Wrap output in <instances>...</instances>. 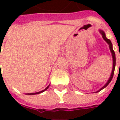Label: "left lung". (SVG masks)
<instances>
[{
	"mask_svg": "<svg viewBox=\"0 0 120 120\" xmlns=\"http://www.w3.org/2000/svg\"><path fill=\"white\" fill-rule=\"evenodd\" d=\"M99 33H101V35H102V37H103V39H104V41L107 43L109 45V50H110V52L112 53V59H113V68H112V73H111V75L109 77V79L107 81V83L105 84V85L100 89L98 91H95V93H98V92H99L101 90H102L103 89H104L105 87H106L108 84L110 83V81H112V78H113V73H114V70H115V67H116V55H115V52H114V51H113V47H112V42H111V41L108 39H107V37H106V36H105V33H104V30H101V29H99Z\"/></svg>",
	"mask_w": 120,
	"mask_h": 120,
	"instance_id": "obj_1",
	"label": "left lung"
}]
</instances>
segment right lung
Here are the masks:
<instances>
[{"label":"right lung","mask_w":120,"mask_h":120,"mask_svg":"<svg viewBox=\"0 0 120 120\" xmlns=\"http://www.w3.org/2000/svg\"><path fill=\"white\" fill-rule=\"evenodd\" d=\"M49 85H48L45 90H42V91H39V92H36V93H32V94H29V95H35V94H41V93H42V92H43V91H45V90H47V89L49 88Z\"/></svg>","instance_id":"obj_1"}]
</instances>
